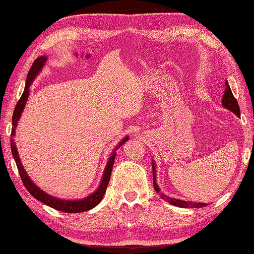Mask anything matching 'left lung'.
<instances>
[{"label":"left lung","mask_w":254,"mask_h":254,"mask_svg":"<svg viewBox=\"0 0 254 254\" xmlns=\"http://www.w3.org/2000/svg\"><path fill=\"white\" fill-rule=\"evenodd\" d=\"M225 85H226V90H225V94L223 96L222 104L226 108V109H228L231 112H234L237 117H240L239 105H238V102H237V99L235 98V96L233 95V91H231L227 80H226ZM152 166H153L154 189H155V191L159 194V196L163 199H165L166 202L170 203L171 205H175V206L182 207V208H201V207L206 206V203H195V202H191V201H182V199H178V198H174V197H170L168 195H166L165 193L160 191L157 182H156V166H155L154 160L152 163Z\"/></svg>","instance_id":"8db88e82"}]
</instances>
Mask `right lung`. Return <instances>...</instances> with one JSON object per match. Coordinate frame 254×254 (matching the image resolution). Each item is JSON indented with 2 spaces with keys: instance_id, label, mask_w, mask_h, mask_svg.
<instances>
[{
  "instance_id": "obj_1",
  "label": "right lung",
  "mask_w": 254,
  "mask_h": 254,
  "mask_svg": "<svg viewBox=\"0 0 254 254\" xmlns=\"http://www.w3.org/2000/svg\"><path fill=\"white\" fill-rule=\"evenodd\" d=\"M47 61L46 57H40L35 60L34 64L31 65V68L29 69V73L27 75V80H26V85H25V89L24 93L21 95L20 99L18 100L17 105L15 107V110L13 113V127H12V134L10 135L14 136L15 135V128L17 127V122L19 120V118L21 116V112H23L24 108L26 106V101L28 99V95H29V87L32 83V80L35 79V77L41 71V68L44 67L45 63ZM128 139V136L124 137L122 141L119 143L118 146L115 148V150L111 153L109 159H108L107 166L104 171V175H102V179L100 185L98 187V189L94 192L91 193L90 195H88L87 197L82 198V199H61L50 195V194L46 193L45 191H42L39 187H37L34 182L31 181L30 178L27 175V172L25 171L23 165L20 163L19 156H18V152L17 148H16V145L14 139L10 137V148H12V154L13 157L15 159L16 166H17V169L19 172V176L21 178V181H23L25 188L28 190V192L31 194L38 201L42 202L44 204L48 205L52 208H56L58 210H61V212L64 213H82V212H86V210H89L93 207H95L96 205H98L100 203V201L104 197L107 187L109 185V180H110V176H111V171H112V167L113 164H115V159H116V152L117 149L126 143Z\"/></svg>"
}]
</instances>
